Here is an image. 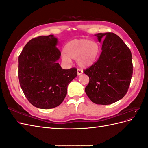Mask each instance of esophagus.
<instances>
[{
	"instance_id": "1",
	"label": "esophagus",
	"mask_w": 148,
	"mask_h": 148,
	"mask_svg": "<svg viewBox=\"0 0 148 148\" xmlns=\"http://www.w3.org/2000/svg\"><path fill=\"white\" fill-rule=\"evenodd\" d=\"M77 73H78V75H80L81 74L83 73V70H81V69H78L77 70Z\"/></svg>"
}]
</instances>
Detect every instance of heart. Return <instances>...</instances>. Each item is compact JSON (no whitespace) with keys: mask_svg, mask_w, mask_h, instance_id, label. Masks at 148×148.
<instances>
[{"mask_svg":"<svg viewBox=\"0 0 148 148\" xmlns=\"http://www.w3.org/2000/svg\"><path fill=\"white\" fill-rule=\"evenodd\" d=\"M99 47L96 42L88 39H73L69 42L62 52L61 59L65 64H70L71 59H76L80 67L92 65L98 56Z\"/></svg>","mask_w":148,"mask_h":148,"instance_id":"obj_1","label":"heart"}]
</instances>
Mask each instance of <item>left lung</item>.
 I'll list each match as a JSON object with an SVG mask.
<instances>
[{
	"mask_svg": "<svg viewBox=\"0 0 148 148\" xmlns=\"http://www.w3.org/2000/svg\"><path fill=\"white\" fill-rule=\"evenodd\" d=\"M95 36L99 42L103 40L102 52L97 61L83 71L89 78L85 92L95 104L109 105L122 99L128 91L133 75L132 53L117 34Z\"/></svg>",
	"mask_w": 148,
	"mask_h": 148,
	"instance_id": "obj_1",
	"label": "left lung"
}]
</instances>
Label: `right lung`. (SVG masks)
<instances>
[{"label": "right lung", "instance_id": "right-lung-1", "mask_svg": "<svg viewBox=\"0 0 148 148\" xmlns=\"http://www.w3.org/2000/svg\"><path fill=\"white\" fill-rule=\"evenodd\" d=\"M53 34L31 39L18 57L21 88L31 104L39 109L54 108L63 102L77 69H63L57 63L61 56Z\"/></svg>", "mask_w": 148, "mask_h": 148}]
</instances>
